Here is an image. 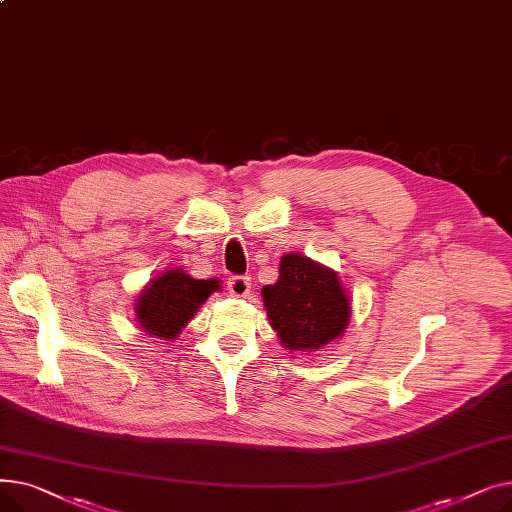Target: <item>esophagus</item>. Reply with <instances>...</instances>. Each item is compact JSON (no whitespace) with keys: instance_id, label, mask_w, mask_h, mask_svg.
I'll list each match as a JSON object with an SVG mask.
<instances>
[{"instance_id":"esophagus-1","label":"esophagus","mask_w":512,"mask_h":512,"mask_svg":"<svg viewBox=\"0 0 512 512\" xmlns=\"http://www.w3.org/2000/svg\"><path fill=\"white\" fill-rule=\"evenodd\" d=\"M228 290H230L232 297H236V299L247 297L249 290H251V278H247V276H232L228 280Z\"/></svg>"}]
</instances>
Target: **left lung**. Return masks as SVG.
<instances>
[{
  "label": "left lung",
  "instance_id": "obj_1",
  "mask_svg": "<svg viewBox=\"0 0 512 512\" xmlns=\"http://www.w3.org/2000/svg\"><path fill=\"white\" fill-rule=\"evenodd\" d=\"M261 297L286 351L311 355L340 338L351 321V297L338 274L301 253L282 255L278 282L263 286Z\"/></svg>",
  "mask_w": 512,
  "mask_h": 512
}]
</instances>
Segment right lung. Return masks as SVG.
Segmentation results:
<instances>
[{
	"instance_id": "1",
	"label": "right lung",
	"mask_w": 512,
	"mask_h": 512,
	"mask_svg": "<svg viewBox=\"0 0 512 512\" xmlns=\"http://www.w3.org/2000/svg\"><path fill=\"white\" fill-rule=\"evenodd\" d=\"M220 288V280H197L182 267H170L143 286L134 303V317L147 336L176 340L209 294Z\"/></svg>"
}]
</instances>
